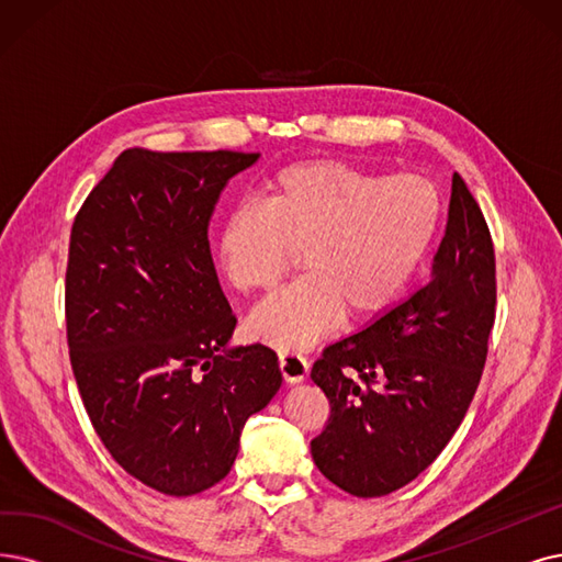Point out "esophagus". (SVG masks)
I'll return each mask as SVG.
<instances>
[{
    "mask_svg": "<svg viewBox=\"0 0 562 562\" xmlns=\"http://www.w3.org/2000/svg\"><path fill=\"white\" fill-rule=\"evenodd\" d=\"M279 367H281L283 380L290 385L302 383V380L308 375V362L300 352H290V350L279 352Z\"/></svg>",
    "mask_w": 562,
    "mask_h": 562,
    "instance_id": "1",
    "label": "esophagus"
}]
</instances>
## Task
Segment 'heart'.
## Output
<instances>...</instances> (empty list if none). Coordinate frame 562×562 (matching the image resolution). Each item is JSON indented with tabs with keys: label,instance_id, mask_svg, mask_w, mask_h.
<instances>
[{
	"label": "heart",
	"instance_id": "heart-1",
	"mask_svg": "<svg viewBox=\"0 0 562 562\" xmlns=\"http://www.w3.org/2000/svg\"><path fill=\"white\" fill-rule=\"evenodd\" d=\"M440 226L429 179H383L344 161L281 170L260 203L228 212L216 258L244 295H267L297 251L302 277L249 318L258 341L300 350L318 341L344 311L352 318L387 308L415 277Z\"/></svg>",
	"mask_w": 562,
	"mask_h": 562
}]
</instances>
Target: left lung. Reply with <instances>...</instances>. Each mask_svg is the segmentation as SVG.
<instances>
[{
    "label": "left lung",
    "mask_w": 562,
    "mask_h": 562,
    "mask_svg": "<svg viewBox=\"0 0 562 562\" xmlns=\"http://www.w3.org/2000/svg\"><path fill=\"white\" fill-rule=\"evenodd\" d=\"M496 318V256L484 214L459 172L431 279L323 350L311 378L331 415L311 457L357 498L406 486L465 417Z\"/></svg>",
    "instance_id": "left-lung-1"
}]
</instances>
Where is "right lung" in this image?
Listing matches in <instances>:
<instances>
[{"label": "right lung", "instance_id": "add662e5", "mask_svg": "<svg viewBox=\"0 0 562 562\" xmlns=\"http://www.w3.org/2000/svg\"><path fill=\"white\" fill-rule=\"evenodd\" d=\"M260 154L124 149L80 207L66 334L85 411L128 475L193 496L231 473L246 419L279 392V357L231 346L210 221Z\"/></svg>", "mask_w": 562, "mask_h": 562}]
</instances>
